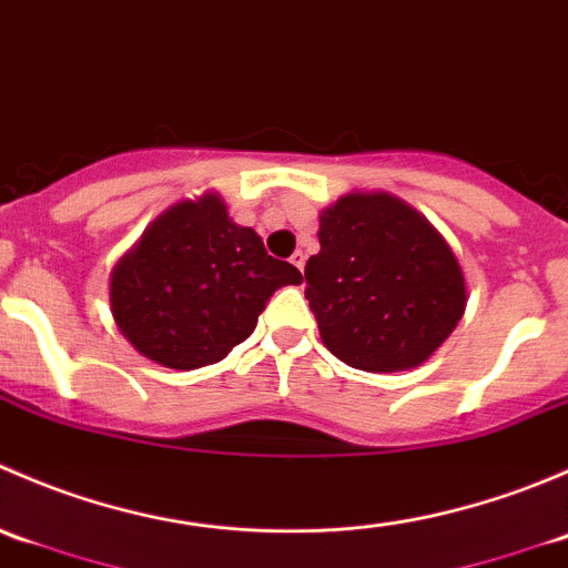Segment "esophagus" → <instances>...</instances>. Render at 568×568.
<instances>
[{"label":"esophagus","mask_w":568,"mask_h":568,"mask_svg":"<svg viewBox=\"0 0 568 568\" xmlns=\"http://www.w3.org/2000/svg\"><path fill=\"white\" fill-rule=\"evenodd\" d=\"M291 263H294V266L302 272V268H305V263H307V252H302V250L294 252V255H291Z\"/></svg>","instance_id":"esophagus-1"}]
</instances>
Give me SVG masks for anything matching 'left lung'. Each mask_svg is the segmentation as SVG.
<instances>
[{"mask_svg": "<svg viewBox=\"0 0 568 568\" xmlns=\"http://www.w3.org/2000/svg\"><path fill=\"white\" fill-rule=\"evenodd\" d=\"M305 266L324 346L368 374L426 363L467 307V280L443 233L390 192H348L318 216Z\"/></svg>", "mask_w": 568, "mask_h": 568, "instance_id": "1", "label": "left lung"}]
</instances>
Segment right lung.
I'll return each instance as SVG.
<instances>
[{"label":"right lung","mask_w":568,"mask_h":568,"mask_svg":"<svg viewBox=\"0 0 568 568\" xmlns=\"http://www.w3.org/2000/svg\"><path fill=\"white\" fill-rule=\"evenodd\" d=\"M302 272L266 255L220 192L178 200L109 274L120 335L151 363L194 371L225 359L255 329L268 296Z\"/></svg>","instance_id":"1"}]
</instances>
